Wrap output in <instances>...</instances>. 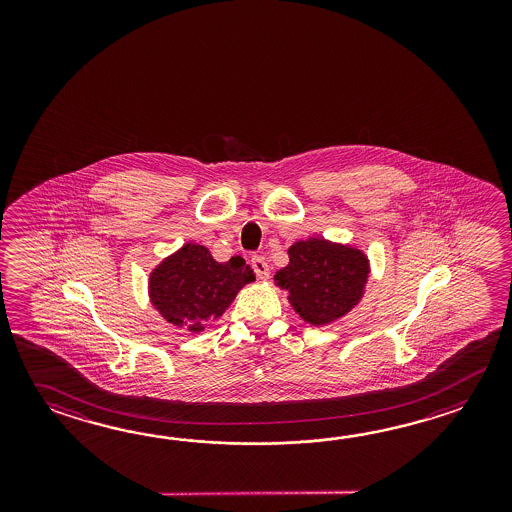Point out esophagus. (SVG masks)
<instances>
[{"instance_id":"34e87169","label":"esophagus","mask_w":512,"mask_h":512,"mask_svg":"<svg viewBox=\"0 0 512 512\" xmlns=\"http://www.w3.org/2000/svg\"><path fill=\"white\" fill-rule=\"evenodd\" d=\"M251 265L254 272H256V276H258L260 280H267V278H269V265H267L265 258H261V256H252Z\"/></svg>"}]
</instances>
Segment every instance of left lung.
<instances>
[{
    "instance_id": "left-lung-1",
    "label": "left lung",
    "mask_w": 512,
    "mask_h": 512,
    "mask_svg": "<svg viewBox=\"0 0 512 512\" xmlns=\"http://www.w3.org/2000/svg\"><path fill=\"white\" fill-rule=\"evenodd\" d=\"M276 280L305 322L324 326L357 305L368 280V260L351 247L311 238L294 243L289 265L276 272Z\"/></svg>"
}]
</instances>
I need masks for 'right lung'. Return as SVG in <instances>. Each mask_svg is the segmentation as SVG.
Returning <instances> with one entry per match:
<instances>
[{
  "mask_svg": "<svg viewBox=\"0 0 512 512\" xmlns=\"http://www.w3.org/2000/svg\"><path fill=\"white\" fill-rule=\"evenodd\" d=\"M252 280L254 274L241 256L218 263L207 247L186 243L152 272L150 296L168 322L201 331Z\"/></svg>",
  "mask_w": 512,
  "mask_h": 512,
  "instance_id": "1",
  "label": "right lung"
}]
</instances>
